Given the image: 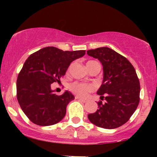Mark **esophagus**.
Returning a JSON list of instances; mask_svg holds the SVG:
<instances>
[{"mask_svg":"<svg viewBox=\"0 0 157 157\" xmlns=\"http://www.w3.org/2000/svg\"><path fill=\"white\" fill-rule=\"evenodd\" d=\"M76 99H77V100H79V101L82 102H87V100H84V99L80 98V97H76Z\"/></svg>","mask_w":157,"mask_h":157,"instance_id":"obj_1","label":"esophagus"}]
</instances>
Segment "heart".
Listing matches in <instances>:
<instances>
[{
	"instance_id": "b5f03b06",
	"label": "heart",
	"mask_w": 157,
	"mask_h": 157,
	"mask_svg": "<svg viewBox=\"0 0 157 157\" xmlns=\"http://www.w3.org/2000/svg\"><path fill=\"white\" fill-rule=\"evenodd\" d=\"M94 62L93 60L88 61L87 64L89 63ZM94 86L92 84L84 83V82H75L71 83L69 86V89L71 90V92H73L77 96L80 97H86L90 92L94 90Z\"/></svg>"
}]
</instances>
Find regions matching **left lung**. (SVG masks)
<instances>
[{"label": "left lung", "instance_id": "left-lung-1", "mask_svg": "<svg viewBox=\"0 0 157 157\" xmlns=\"http://www.w3.org/2000/svg\"><path fill=\"white\" fill-rule=\"evenodd\" d=\"M103 66V81L96 112L88 115L94 125L113 129L127 122L140 102V85L136 71L127 58L108 47L87 51ZM105 102H102V100Z\"/></svg>", "mask_w": 157, "mask_h": 157}]
</instances>
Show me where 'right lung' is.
<instances>
[{"label": "right lung", "mask_w": 157, "mask_h": 157, "mask_svg": "<svg viewBox=\"0 0 157 157\" xmlns=\"http://www.w3.org/2000/svg\"><path fill=\"white\" fill-rule=\"evenodd\" d=\"M85 54V50L64 52L48 46L27 58L17 76V99L30 121L48 126L63 119L67 105L75 97L68 91L56 95L51 84L60 82L71 63Z\"/></svg>", "instance_id": "1"}]
</instances>
